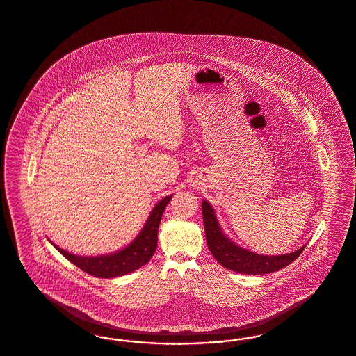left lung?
<instances>
[{
    "mask_svg": "<svg viewBox=\"0 0 356 356\" xmlns=\"http://www.w3.org/2000/svg\"><path fill=\"white\" fill-rule=\"evenodd\" d=\"M202 218L207 234L209 250L214 259L227 270L245 275H264L282 270L298 258L305 248L302 245L297 251L284 255H260L236 245L223 233L216 211L207 200L202 201Z\"/></svg>",
    "mask_w": 356,
    "mask_h": 356,
    "instance_id": "left-lung-1",
    "label": "left lung"
}]
</instances>
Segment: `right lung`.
Instances as JSON below:
<instances>
[{
	"label": "right lung",
	"instance_id": "right-lung-1",
	"mask_svg": "<svg viewBox=\"0 0 356 356\" xmlns=\"http://www.w3.org/2000/svg\"><path fill=\"white\" fill-rule=\"evenodd\" d=\"M172 196L173 195L160 200L151 210L147 221L140 230V233L135 236L134 241L130 245L123 247L122 250L117 252L98 257H80L64 251L60 247L54 245L51 241L49 242L64 258L68 259L76 267L92 276L101 279H113L131 273L140 268L142 266H145L148 260L152 258L158 245L160 220L164 213V209L171 201Z\"/></svg>",
	"mask_w": 356,
	"mask_h": 356
}]
</instances>
